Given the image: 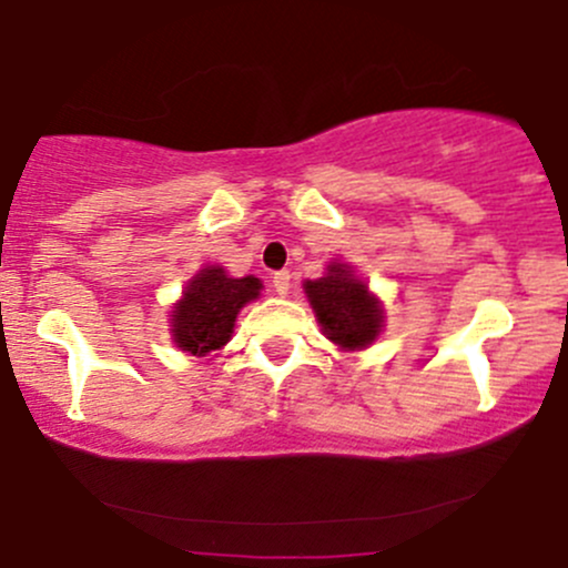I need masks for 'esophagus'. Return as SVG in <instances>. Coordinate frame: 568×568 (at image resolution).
Wrapping results in <instances>:
<instances>
[{"instance_id":"obj_1","label":"esophagus","mask_w":568,"mask_h":568,"mask_svg":"<svg viewBox=\"0 0 568 568\" xmlns=\"http://www.w3.org/2000/svg\"><path fill=\"white\" fill-rule=\"evenodd\" d=\"M272 285H274V291H277L280 296H285L291 291V272H277L272 277Z\"/></svg>"}]
</instances>
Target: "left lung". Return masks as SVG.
Returning <instances> with one entry per match:
<instances>
[{
  "label": "left lung",
  "instance_id": "1",
  "mask_svg": "<svg viewBox=\"0 0 568 568\" xmlns=\"http://www.w3.org/2000/svg\"><path fill=\"white\" fill-rule=\"evenodd\" d=\"M307 302L326 341L341 352H363L385 329V305L357 268L332 257L318 280H305Z\"/></svg>",
  "mask_w": 568,
  "mask_h": 568
}]
</instances>
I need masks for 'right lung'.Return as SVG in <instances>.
I'll list each match as a JSON object with an SVG mask.
<instances>
[{"mask_svg":"<svg viewBox=\"0 0 568 568\" xmlns=\"http://www.w3.org/2000/svg\"><path fill=\"white\" fill-rule=\"evenodd\" d=\"M263 283L255 274L231 277L220 263H205L186 283L181 300L170 311V335L186 357H214L233 337L239 313L261 296Z\"/></svg>","mask_w":568,"mask_h":568,"instance_id":"add662e5","label":"right lung"}]
</instances>
